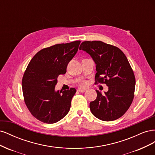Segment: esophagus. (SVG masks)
<instances>
[{"label":"esophagus","mask_w":155,"mask_h":155,"mask_svg":"<svg viewBox=\"0 0 155 155\" xmlns=\"http://www.w3.org/2000/svg\"><path fill=\"white\" fill-rule=\"evenodd\" d=\"M78 91L79 92H84L86 91V89L79 88H78Z\"/></svg>","instance_id":"obj_1"}]
</instances>
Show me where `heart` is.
<instances>
[{
    "label": "heart",
    "mask_w": 155,
    "mask_h": 155,
    "mask_svg": "<svg viewBox=\"0 0 155 155\" xmlns=\"http://www.w3.org/2000/svg\"><path fill=\"white\" fill-rule=\"evenodd\" d=\"M81 85H82V86H85V85H86V83H85V82L82 83H81Z\"/></svg>",
    "instance_id": "b5f03b06"
}]
</instances>
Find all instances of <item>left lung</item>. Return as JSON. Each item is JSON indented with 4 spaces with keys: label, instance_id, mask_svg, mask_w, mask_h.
Segmentation results:
<instances>
[{
    "label": "left lung",
    "instance_id": "obj_1",
    "mask_svg": "<svg viewBox=\"0 0 155 155\" xmlns=\"http://www.w3.org/2000/svg\"><path fill=\"white\" fill-rule=\"evenodd\" d=\"M91 55L96 64L97 82L105 83L108 91H99L90 103L92 114L103 121H113L122 116L132 104L135 77L127 58L118 48L100 41H84L79 46Z\"/></svg>",
    "mask_w": 155,
    "mask_h": 155
}]
</instances>
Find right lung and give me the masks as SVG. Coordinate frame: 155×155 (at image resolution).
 Masks as SVG:
<instances>
[{
  "mask_svg": "<svg viewBox=\"0 0 155 155\" xmlns=\"http://www.w3.org/2000/svg\"><path fill=\"white\" fill-rule=\"evenodd\" d=\"M80 41L58 44L38 51L31 59L22 78L25 104L35 118L46 124L63 119L70 110L76 90L55 91L58 77L67 72Z\"/></svg>",
  "mask_w": 155,
  "mask_h": 155,
  "instance_id": "add662e5",
  "label": "right lung"
}]
</instances>
